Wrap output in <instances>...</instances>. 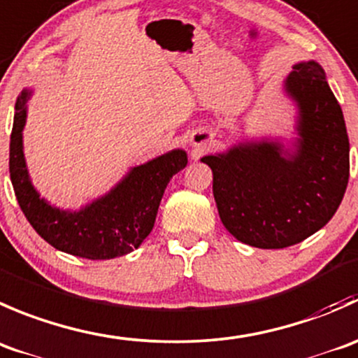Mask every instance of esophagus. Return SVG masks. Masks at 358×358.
Wrapping results in <instances>:
<instances>
[{
    "instance_id": "esophagus-1",
    "label": "esophagus",
    "mask_w": 358,
    "mask_h": 358,
    "mask_svg": "<svg viewBox=\"0 0 358 358\" xmlns=\"http://www.w3.org/2000/svg\"><path fill=\"white\" fill-rule=\"evenodd\" d=\"M194 146H196V144H194Z\"/></svg>"
}]
</instances>
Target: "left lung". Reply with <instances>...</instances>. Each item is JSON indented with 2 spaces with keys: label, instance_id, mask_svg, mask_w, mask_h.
Listing matches in <instances>:
<instances>
[{
  "label": "left lung",
  "instance_id": "obj_1",
  "mask_svg": "<svg viewBox=\"0 0 358 358\" xmlns=\"http://www.w3.org/2000/svg\"><path fill=\"white\" fill-rule=\"evenodd\" d=\"M282 88L296 106L294 137L245 139L201 158L224 228L257 249H284L324 228L350 176L345 118L320 64H294Z\"/></svg>",
  "mask_w": 358,
  "mask_h": 358
}]
</instances>
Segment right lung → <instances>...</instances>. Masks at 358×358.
I'll use <instances>...</instances> for the list:
<instances>
[{
    "label": "right lung",
    "instance_id": "1",
    "mask_svg": "<svg viewBox=\"0 0 358 358\" xmlns=\"http://www.w3.org/2000/svg\"><path fill=\"white\" fill-rule=\"evenodd\" d=\"M31 95L33 90L24 88L17 97L10 136V179L27 221L41 238L71 256L113 259L136 250L153 229L172 176L187 165L186 151L176 148L132 167L108 193L78 210L55 207L34 187L24 157L22 132Z\"/></svg>",
    "mask_w": 358,
    "mask_h": 358
}]
</instances>
